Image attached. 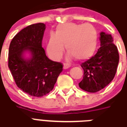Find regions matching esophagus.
<instances>
[{
  "label": "esophagus",
  "mask_w": 127,
  "mask_h": 127,
  "mask_svg": "<svg viewBox=\"0 0 127 127\" xmlns=\"http://www.w3.org/2000/svg\"><path fill=\"white\" fill-rule=\"evenodd\" d=\"M69 67H70V65L67 64H64V69H67Z\"/></svg>",
  "instance_id": "34e87169"
}]
</instances>
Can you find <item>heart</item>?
<instances>
[{
    "instance_id": "b5f03b06",
    "label": "heart",
    "mask_w": 127,
    "mask_h": 127,
    "mask_svg": "<svg viewBox=\"0 0 127 127\" xmlns=\"http://www.w3.org/2000/svg\"><path fill=\"white\" fill-rule=\"evenodd\" d=\"M65 49L69 56L77 60H84L91 58L98 45V33L92 24L74 23L61 24L51 33L47 45V51L53 60L62 58Z\"/></svg>"
}]
</instances>
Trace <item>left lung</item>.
Returning <instances> with one entry per match:
<instances>
[{
    "mask_svg": "<svg viewBox=\"0 0 127 127\" xmlns=\"http://www.w3.org/2000/svg\"><path fill=\"white\" fill-rule=\"evenodd\" d=\"M100 47L81 66L84 69L82 80L79 83L81 89L88 92H98L108 85L116 74L119 54L111 35L100 33Z\"/></svg>",
    "mask_w": 127,
    "mask_h": 127,
    "instance_id": "1",
    "label": "left lung"
}]
</instances>
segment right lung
<instances>
[{
  "mask_svg": "<svg viewBox=\"0 0 127 127\" xmlns=\"http://www.w3.org/2000/svg\"><path fill=\"white\" fill-rule=\"evenodd\" d=\"M45 29L42 23L29 25L13 38L8 50V65L16 84L34 97L51 92L63 70L62 64L49 60L42 47ZM25 51L31 52L29 60L22 57Z\"/></svg>",
  "mask_w": 127,
  "mask_h": 127,
  "instance_id": "right-lung-1",
  "label": "right lung"
}]
</instances>
